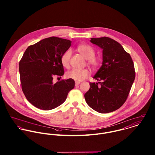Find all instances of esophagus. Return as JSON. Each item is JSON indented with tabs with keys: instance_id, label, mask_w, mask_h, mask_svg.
Segmentation results:
<instances>
[{
	"instance_id": "1",
	"label": "esophagus",
	"mask_w": 155,
	"mask_h": 155,
	"mask_svg": "<svg viewBox=\"0 0 155 155\" xmlns=\"http://www.w3.org/2000/svg\"><path fill=\"white\" fill-rule=\"evenodd\" d=\"M80 84H81V82H75V85H76V86H77V85H79Z\"/></svg>"
}]
</instances>
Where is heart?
Here are the masks:
<instances>
[{"mask_svg": "<svg viewBox=\"0 0 155 155\" xmlns=\"http://www.w3.org/2000/svg\"><path fill=\"white\" fill-rule=\"evenodd\" d=\"M78 52L85 59H87V64L92 69H96L100 66V60L95 57L94 49L88 45L80 44L77 47ZM71 52L70 50L65 51L61 57V63L63 66L68 68L70 66V60ZM89 76V71L87 69L78 70L72 69L66 73V76L76 82L82 81Z\"/></svg>", "mask_w": 155, "mask_h": 155, "instance_id": "b5f03b06", "label": "heart"}]
</instances>
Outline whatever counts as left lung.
Returning <instances> with one entry per match:
<instances>
[{"label": "left lung", "instance_id": "1", "mask_svg": "<svg viewBox=\"0 0 155 155\" xmlns=\"http://www.w3.org/2000/svg\"><path fill=\"white\" fill-rule=\"evenodd\" d=\"M90 41L103 49V63L93 78L98 83H90L84 97L93 110L112 112L128 98L135 77L133 60L121 45L110 38H91Z\"/></svg>", "mask_w": 155, "mask_h": 155}]
</instances>
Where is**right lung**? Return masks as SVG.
<instances>
[{"mask_svg":"<svg viewBox=\"0 0 155 155\" xmlns=\"http://www.w3.org/2000/svg\"><path fill=\"white\" fill-rule=\"evenodd\" d=\"M71 42L57 37L46 38L29 46L19 63L21 85L27 100L35 107L44 110L54 109L66 100L74 88L71 79L53 83L54 76L64 74L61 63L62 54Z\"/></svg>","mask_w":155,"mask_h":155,"instance_id":"add662e5","label":"right lung"}]
</instances>
